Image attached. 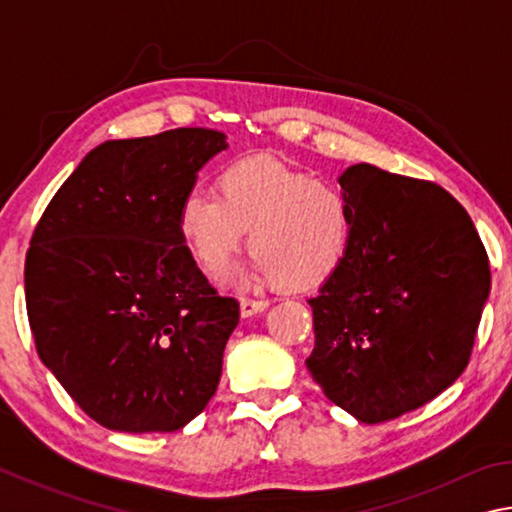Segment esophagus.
<instances>
[{"instance_id": "34e87169", "label": "esophagus", "mask_w": 512, "mask_h": 512, "mask_svg": "<svg viewBox=\"0 0 512 512\" xmlns=\"http://www.w3.org/2000/svg\"><path fill=\"white\" fill-rule=\"evenodd\" d=\"M268 307V300H248L244 298L239 302V311H241V318H250L255 314H262V311Z\"/></svg>"}]
</instances>
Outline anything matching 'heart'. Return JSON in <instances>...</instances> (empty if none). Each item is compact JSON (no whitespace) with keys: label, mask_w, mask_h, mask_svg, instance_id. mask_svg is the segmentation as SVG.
<instances>
[{"label":"heart","mask_w":512,"mask_h":512,"mask_svg":"<svg viewBox=\"0 0 512 512\" xmlns=\"http://www.w3.org/2000/svg\"><path fill=\"white\" fill-rule=\"evenodd\" d=\"M214 193L189 194L176 232L205 275L219 277L244 246L248 280L311 291L332 280L352 244V210L341 189L264 158H241L216 173Z\"/></svg>","instance_id":"obj_1"}]
</instances>
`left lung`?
Here are the masks:
<instances>
[{"label": "left lung", "instance_id": "left-lung-1", "mask_svg": "<svg viewBox=\"0 0 512 512\" xmlns=\"http://www.w3.org/2000/svg\"><path fill=\"white\" fill-rule=\"evenodd\" d=\"M348 259L307 302V368L327 400L379 424L420 409L470 361L490 264L470 214L443 187L354 164Z\"/></svg>", "mask_w": 512, "mask_h": 512}]
</instances>
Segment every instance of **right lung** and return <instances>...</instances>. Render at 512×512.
Listing matches in <instances>:
<instances>
[{
	"label": "right lung",
	"instance_id": "right-lung-1",
	"mask_svg": "<svg viewBox=\"0 0 512 512\" xmlns=\"http://www.w3.org/2000/svg\"><path fill=\"white\" fill-rule=\"evenodd\" d=\"M225 149L210 128L103 142L36 225L24 264L36 350L101 427L178 431L216 393L239 302L207 284L176 216Z\"/></svg>",
	"mask_w": 512,
	"mask_h": 512
}]
</instances>
